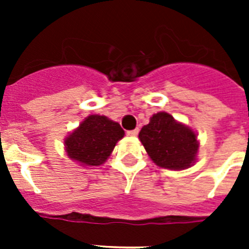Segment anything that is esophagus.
<instances>
[{
	"mask_svg": "<svg viewBox=\"0 0 249 249\" xmlns=\"http://www.w3.org/2000/svg\"><path fill=\"white\" fill-rule=\"evenodd\" d=\"M138 135V129H132V131H127V136H129V137H136V136Z\"/></svg>",
	"mask_w": 249,
	"mask_h": 249,
	"instance_id": "obj_1",
	"label": "esophagus"
}]
</instances>
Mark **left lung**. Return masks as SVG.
<instances>
[{
  "mask_svg": "<svg viewBox=\"0 0 249 249\" xmlns=\"http://www.w3.org/2000/svg\"><path fill=\"white\" fill-rule=\"evenodd\" d=\"M152 162L162 168L182 171L197 162V132L167 112H157L138 135Z\"/></svg>",
  "mask_w": 249,
  "mask_h": 249,
  "instance_id": "left-lung-1",
  "label": "left lung"
}]
</instances>
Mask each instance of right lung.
<instances>
[{
	"label": "right lung",
	"mask_w": 249,
	"mask_h": 249,
	"mask_svg": "<svg viewBox=\"0 0 249 249\" xmlns=\"http://www.w3.org/2000/svg\"><path fill=\"white\" fill-rule=\"evenodd\" d=\"M124 137L118 122L106 116L89 114L65 138L68 158L82 167H97L108 160L114 146Z\"/></svg>",
	"instance_id": "add662e5"
}]
</instances>
